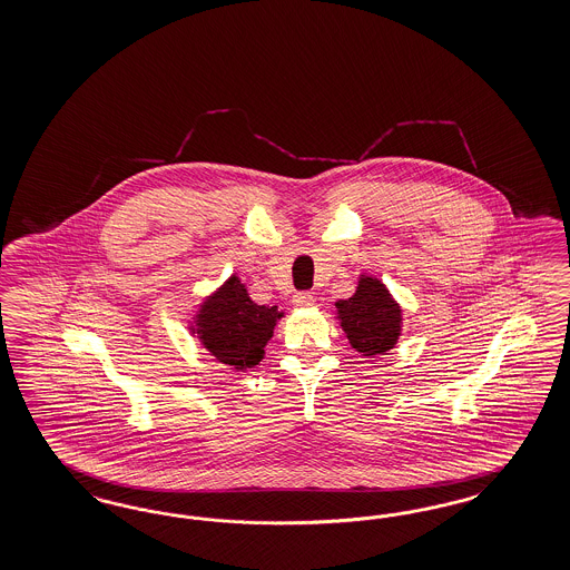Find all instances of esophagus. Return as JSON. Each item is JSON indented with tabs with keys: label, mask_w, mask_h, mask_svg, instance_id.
Returning a JSON list of instances; mask_svg holds the SVG:
<instances>
[{
	"label": "esophagus",
	"mask_w": 570,
	"mask_h": 570,
	"mask_svg": "<svg viewBox=\"0 0 570 570\" xmlns=\"http://www.w3.org/2000/svg\"><path fill=\"white\" fill-rule=\"evenodd\" d=\"M293 305H295V307H312V305H314V295L307 293V291L296 293V295L293 296Z\"/></svg>",
	"instance_id": "34e87169"
}]
</instances>
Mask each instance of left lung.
Returning a JSON list of instances; mask_svg holds the SVG:
<instances>
[{
  "instance_id": "1",
  "label": "left lung",
  "mask_w": 570,
  "mask_h": 570,
  "mask_svg": "<svg viewBox=\"0 0 570 570\" xmlns=\"http://www.w3.org/2000/svg\"><path fill=\"white\" fill-rule=\"evenodd\" d=\"M335 307L347 342L366 358L386 354L399 342L401 305L377 277L361 275L356 293L337 301Z\"/></svg>"
}]
</instances>
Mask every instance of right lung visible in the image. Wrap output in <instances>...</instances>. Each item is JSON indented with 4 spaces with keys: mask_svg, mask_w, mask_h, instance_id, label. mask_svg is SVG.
Returning a JSON list of instances; mask_svg holds the SVG:
<instances>
[{
    "mask_svg": "<svg viewBox=\"0 0 570 570\" xmlns=\"http://www.w3.org/2000/svg\"><path fill=\"white\" fill-rule=\"evenodd\" d=\"M282 316L275 305H256L242 279L230 275L202 303L193 331L218 363L246 371L263 361L265 345L274 337V326Z\"/></svg>",
    "mask_w": 570,
    "mask_h": 570,
    "instance_id": "obj_1",
    "label": "right lung"
}]
</instances>
